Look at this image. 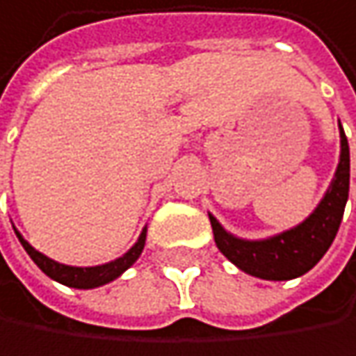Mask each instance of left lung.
Listing matches in <instances>:
<instances>
[{
    "mask_svg": "<svg viewBox=\"0 0 356 356\" xmlns=\"http://www.w3.org/2000/svg\"><path fill=\"white\" fill-rule=\"evenodd\" d=\"M340 163L336 170V178L325 193L319 207L296 228L273 236L269 241L249 243L234 238L228 234L213 216L211 228L216 236L218 249L243 271L264 277V280H292L307 273L315 266L330 245L336 238L340 228L346 199H348V182H350V155H348V140L340 126Z\"/></svg>",
    "mask_w": 356,
    "mask_h": 356,
    "instance_id": "1",
    "label": "left lung"
}]
</instances>
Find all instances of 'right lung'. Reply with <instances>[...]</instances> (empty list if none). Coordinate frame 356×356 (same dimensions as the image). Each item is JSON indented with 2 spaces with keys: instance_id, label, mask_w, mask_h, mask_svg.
Wrapping results in <instances>:
<instances>
[{
  "instance_id": "1",
  "label": "right lung",
  "mask_w": 356,
  "mask_h": 356,
  "mask_svg": "<svg viewBox=\"0 0 356 356\" xmlns=\"http://www.w3.org/2000/svg\"><path fill=\"white\" fill-rule=\"evenodd\" d=\"M18 241L22 243L24 251L31 255V259L39 266V269L43 273H47L49 277H54L56 282L60 284H66V286H72V288H95V286H101V284H107L111 280H115L122 271H126L128 267L132 266L138 255L143 253V247H145V238H147V228L143 230V234L138 236L136 245L120 259L111 261V264H105V266H97V267H70V266H62V264H56L51 261L49 257L41 255L39 251H35L18 232H16Z\"/></svg>"
}]
</instances>
